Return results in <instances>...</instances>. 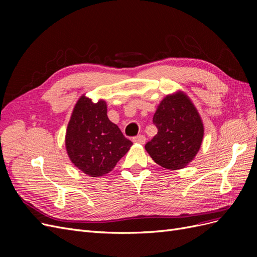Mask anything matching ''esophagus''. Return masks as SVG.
Returning a JSON list of instances; mask_svg holds the SVG:
<instances>
[{
  "mask_svg": "<svg viewBox=\"0 0 257 257\" xmlns=\"http://www.w3.org/2000/svg\"><path fill=\"white\" fill-rule=\"evenodd\" d=\"M133 142L137 143V144H145L146 143V137L144 135H138L136 137L133 138Z\"/></svg>",
  "mask_w": 257,
  "mask_h": 257,
  "instance_id": "obj_1",
  "label": "esophagus"
}]
</instances>
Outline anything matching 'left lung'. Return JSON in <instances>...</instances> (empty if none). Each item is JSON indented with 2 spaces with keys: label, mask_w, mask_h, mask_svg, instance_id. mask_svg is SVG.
Returning <instances> with one entry per match:
<instances>
[{
  "label": "left lung",
  "mask_w": 257,
  "mask_h": 257,
  "mask_svg": "<svg viewBox=\"0 0 257 257\" xmlns=\"http://www.w3.org/2000/svg\"><path fill=\"white\" fill-rule=\"evenodd\" d=\"M158 134L145 146L152 160L166 169H180L195 158L204 125L191 99L178 92L167 95L153 115Z\"/></svg>",
  "instance_id": "obj_1"
}]
</instances>
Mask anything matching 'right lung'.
Segmentation results:
<instances>
[{"label":"right lung","mask_w":257,"mask_h":257,"mask_svg":"<svg viewBox=\"0 0 257 257\" xmlns=\"http://www.w3.org/2000/svg\"><path fill=\"white\" fill-rule=\"evenodd\" d=\"M133 145L107 116L104 100L93 103L82 95L68 122L65 146L69 159L81 172L99 177L111 172Z\"/></svg>","instance_id":"1"}]
</instances>
